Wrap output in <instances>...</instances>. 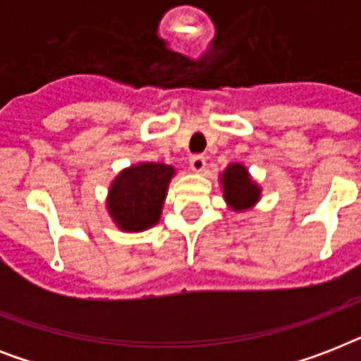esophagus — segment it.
Returning a JSON list of instances; mask_svg holds the SVG:
<instances>
[{
    "instance_id": "1",
    "label": "esophagus",
    "mask_w": 361,
    "mask_h": 361,
    "mask_svg": "<svg viewBox=\"0 0 361 361\" xmlns=\"http://www.w3.org/2000/svg\"><path fill=\"white\" fill-rule=\"evenodd\" d=\"M189 164H191V169L195 170V172H202V170L206 169V157H204V155H192V157L189 159Z\"/></svg>"
}]
</instances>
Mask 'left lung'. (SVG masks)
<instances>
[{
  "label": "left lung",
  "instance_id": "obj_1",
  "mask_svg": "<svg viewBox=\"0 0 361 361\" xmlns=\"http://www.w3.org/2000/svg\"><path fill=\"white\" fill-rule=\"evenodd\" d=\"M223 192L234 209H245L258 200L260 189L251 181L241 164H231L223 174Z\"/></svg>",
  "mask_w": 361,
  "mask_h": 361
}]
</instances>
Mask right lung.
Here are the masks:
<instances>
[{"mask_svg":"<svg viewBox=\"0 0 361 361\" xmlns=\"http://www.w3.org/2000/svg\"><path fill=\"white\" fill-rule=\"evenodd\" d=\"M174 169L161 163H142L123 170L112 183L109 212L120 228L146 231L161 215L166 187Z\"/></svg>","mask_w":361,"mask_h":361,"instance_id":"obj_1","label":"right lung"}]
</instances>
